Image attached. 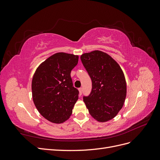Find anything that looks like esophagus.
Instances as JSON below:
<instances>
[{
    "mask_svg": "<svg viewBox=\"0 0 160 160\" xmlns=\"http://www.w3.org/2000/svg\"><path fill=\"white\" fill-rule=\"evenodd\" d=\"M79 94H80V95L82 94V93H83V88H79Z\"/></svg>",
    "mask_w": 160,
    "mask_h": 160,
    "instance_id": "obj_1",
    "label": "esophagus"
}]
</instances>
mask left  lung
Returning a JSON list of instances; mask_svg holds the SVG:
<instances>
[{
	"mask_svg": "<svg viewBox=\"0 0 160 160\" xmlns=\"http://www.w3.org/2000/svg\"><path fill=\"white\" fill-rule=\"evenodd\" d=\"M81 60L92 81V89L83 101L91 115L98 122L115 117L126 97V82L120 66L112 57L100 51L84 53Z\"/></svg>",
	"mask_w": 160,
	"mask_h": 160,
	"instance_id": "1",
	"label": "left lung"
}]
</instances>
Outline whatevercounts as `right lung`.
I'll list each match as a JSON object with an SVG mask.
<instances>
[{
	"mask_svg": "<svg viewBox=\"0 0 160 160\" xmlns=\"http://www.w3.org/2000/svg\"><path fill=\"white\" fill-rule=\"evenodd\" d=\"M78 59L77 55L55 53L38 66L33 75V102L38 112L52 123L68 119L79 98V92L71 77Z\"/></svg>",
	"mask_w": 160,
	"mask_h": 160,
	"instance_id": "obj_1",
	"label": "right lung"
}]
</instances>
